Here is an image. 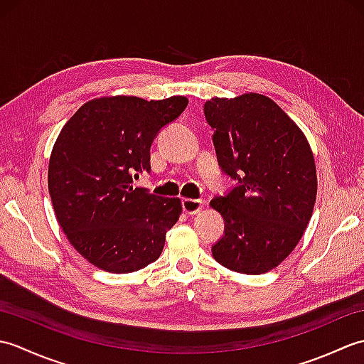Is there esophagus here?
I'll return each instance as SVG.
<instances>
[{
    "mask_svg": "<svg viewBox=\"0 0 364 364\" xmlns=\"http://www.w3.org/2000/svg\"><path fill=\"white\" fill-rule=\"evenodd\" d=\"M183 211L192 215L197 214L203 210V202L202 200H194V198H183Z\"/></svg>",
    "mask_w": 364,
    "mask_h": 364,
    "instance_id": "34e87169",
    "label": "esophagus"
}]
</instances>
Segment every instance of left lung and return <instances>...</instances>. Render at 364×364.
<instances>
[{"mask_svg": "<svg viewBox=\"0 0 364 364\" xmlns=\"http://www.w3.org/2000/svg\"><path fill=\"white\" fill-rule=\"evenodd\" d=\"M205 115L219 164L237 181L210 203L227 222L213 257L233 272H269L296 249L313 215L318 175L310 142L272 98L255 92L213 97Z\"/></svg>", "mask_w": 364, "mask_h": 364, "instance_id": "left-lung-1", "label": "left lung"}]
</instances>
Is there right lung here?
<instances>
[{"label":"right lung","instance_id":"1","mask_svg":"<svg viewBox=\"0 0 364 364\" xmlns=\"http://www.w3.org/2000/svg\"><path fill=\"white\" fill-rule=\"evenodd\" d=\"M189 100L175 95L100 97L84 103L53 145L48 189L67 239L90 264L129 274L156 261L166 233L183 213L181 200L133 186L150 170L158 131L175 120Z\"/></svg>","mask_w":364,"mask_h":364}]
</instances>
